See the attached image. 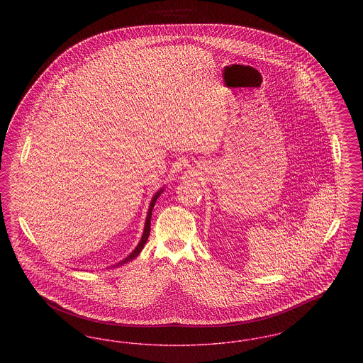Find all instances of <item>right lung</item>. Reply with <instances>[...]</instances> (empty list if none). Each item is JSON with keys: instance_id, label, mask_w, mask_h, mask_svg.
I'll list each match as a JSON object with an SVG mask.
<instances>
[{"instance_id": "obj_1", "label": "right lung", "mask_w": 363, "mask_h": 363, "mask_svg": "<svg viewBox=\"0 0 363 363\" xmlns=\"http://www.w3.org/2000/svg\"><path fill=\"white\" fill-rule=\"evenodd\" d=\"M164 190V188H160V189L156 191L155 194H154V197H152V200H151V203H150V208H148V213H147V218H145V225H144V231H143V235H141V240L138 243V246L135 247V250L128 256V257H125V259H122L121 262H118V264H116V267H118V265H122V264H125V262H128V261H130V259H136L138 255H140V252L143 250V247H144V245H145V242L148 240V237H150V231H151V215H152V209H154V206H155L156 200H157V197L162 194V191Z\"/></svg>"}]
</instances>
